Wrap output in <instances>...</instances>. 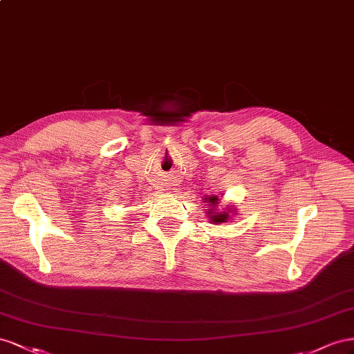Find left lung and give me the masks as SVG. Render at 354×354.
Segmentation results:
<instances>
[{"label":"left lung","mask_w":354,"mask_h":354,"mask_svg":"<svg viewBox=\"0 0 354 354\" xmlns=\"http://www.w3.org/2000/svg\"><path fill=\"white\" fill-rule=\"evenodd\" d=\"M205 201H206V203H209V207L206 210H207V218H209L212 224H224V222H228L231 219V216L237 215L236 214L237 210L233 206H228V205H227L225 209L219 210L218 205H219L221 200L215 194L205 196Z\"/></svg>","instance_id":"1"}]
</instances>
